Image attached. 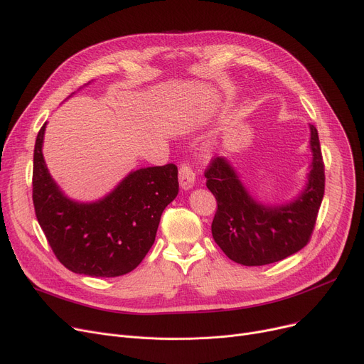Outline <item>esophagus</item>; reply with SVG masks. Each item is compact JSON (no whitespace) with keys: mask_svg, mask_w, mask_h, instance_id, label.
<instances>
[{"mask_svg":"<svg viewBox=\"0 0 364 364\" xmlns=\"http://www.w3.org/2000/svg\"><path fill=\"white\" fill-rule=\"evenodd\" d=\"M195 172L192 171V168H190L188 165L183 164L180 166V171H178V183H180V187L183 190H190L193 186H195Z\"/></svg>","mask_w":364,"mask_h":364,"instance_id":"1","label":"esophagus"}]
</instances>
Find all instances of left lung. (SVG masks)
<instances>
[{"label": "left lung", "instance_id": "8db88e82", "mask_svg": "<svg viewBox=\"0 0 364 364\" xmlns=\"http://www.w3.org/2000/svg\"><path fill=\"white\" fill-rule=\"evenodd\" d=\"M310 128L311 162L304 187L288 202L267 203L242 181L228 158H215L205 172L217 199L211 230L232 261L265 265L284 259L309 243L324 195V166L314 125Z\"/></svg>", "mask_w": 364, "mask_h": 364}]
</instances>
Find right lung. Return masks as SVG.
<instances>
[{
	"label": "right lung",
	"instance_id": "right-lung-1",
	"mask_svg": "<svg viewBox=\"0 0 364 364\" xmlns=\"http://www.w3.org/2000/svg\"><path fill=\"white\" fill-rule=\"evenodd\" d=\"M46 127L35 141L32 199L54 255L76 274L117 277L132 272L155 243L164 209L178 195L177 166L134 169L103 198L75 200L44 161Z\"/></svg>",
	"mask_w": 364,
	"mask_h": 364
}]
</instances>
